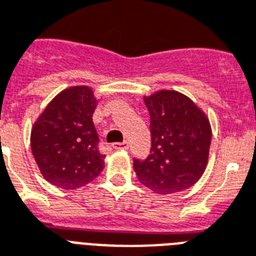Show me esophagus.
<instances>
[{"mask_svg":"<svg viewBox=\"0 0 256 256\" xmlns=\"http://www.w3.org/2000/svg\"><path fill=\"white\" fill-rule=\"evenodd\" d=\"M112 146H114V150H128V148H130V144H128V142H114V144H112Z\"/></svg>","mask_w":256,"mask_h":256,"instance_id":"1","label":"esophagus"}]
</instances>
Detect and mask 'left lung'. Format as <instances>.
Segmentation results:
<instances>
[{
    "label": "left lung",
    "mask_w": 256,
    "mask_h": 256,
    "mask_svg": "<svg viewBox=\"0 0 256 256\" xmlns=\"http://www.w3.org/2000/svg\"><path fill=\"white\" fill-rule=\"evenodd\" d=\"M150 118V152L134 158L138 179L156 194L192 187L208 162L211 126L206 114L187 96L160 90L144 97Z\"/></svg>",
    "instance_id": "obj_1"
}]
</instances>
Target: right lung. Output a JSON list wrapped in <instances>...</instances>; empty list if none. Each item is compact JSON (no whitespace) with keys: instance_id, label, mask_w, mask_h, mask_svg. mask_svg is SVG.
I'll list each match as a JSON object with an SVG mask.
<instances>
[{"instance_id":"add662e5","label":"right lung","mask_w":256,"mask_h":256,"mask_svg":"<svg viewBox=\"0 0 256 256\" xmlns=\"http://www.w3.org/2000/svg\"><path fill=\"white\" fill-rule=\"evenodd\" d=\"M96 98L88 86L58 93L33 126L30 146L45 179L65 190L80 188L100 175L104 158L93 124Z\"/></svg>"}]
</instances>
